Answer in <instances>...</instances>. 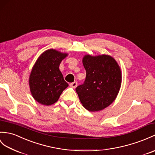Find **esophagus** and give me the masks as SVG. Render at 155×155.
Segmentation results:
<instances>
[{
  "instance_id": "34e87169",
  "label": "esophagus",
  "mask_w": 155,
  "mask_h": 155,
  "mask_svg": "<svg viewBox=\"0 0 155 155\" xmlns=\"http://www.w3.org/2000/svg\"><path fill=\"white\" fill-rule=\"evenodd\" d=\"M70 86L72 88H75L77 86V82H72V83L70 84Z\"/></svg>"
}]
</instances>
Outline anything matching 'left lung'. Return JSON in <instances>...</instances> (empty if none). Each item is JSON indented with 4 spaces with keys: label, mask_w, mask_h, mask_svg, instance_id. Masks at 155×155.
Here are the masks:
<instances>
[{
    "label": "left lung",
    "mask_w": 155,
    "mask_h": 155,
    "mask_svg": "<svg viewBox=\"0 0 155 155\" xmlns=\"http://www.w3.org/2000/svg\"><path fill=\"white\" fill-rule=\"evenodd\" d=\"M82 64L86 72L83 84L76 88L79 100L90 111H98L109 106L120 91L122 74L120 67L108 55H85Z\"/></svg>",
    "instance_id": "obj_1"
}]
</instances>
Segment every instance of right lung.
Segmentation results:
<instances>
[{
    "instance_id": "add662e5",
    "label": "right lung",
    "mask_w": 155,
    "mask_h": 155,
    "mask_svg": "<svg viewBox=\"0 0 155 155\" xmlns=\"http://www.w3.org/2000/svg\"><path fill=\"white\" fill-rule=\"evenodd\" d=\"M68 53L54 49L43 52L35 61L29 77V86L35 100L45 106L55 103L69 86L59 70V65Z\"/></svg>"
}]
</instances>
